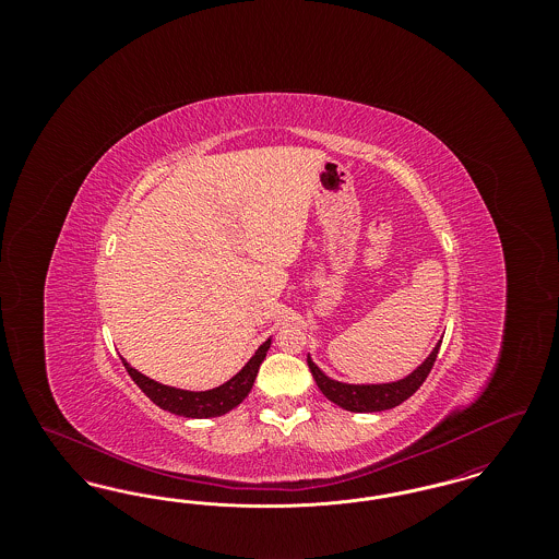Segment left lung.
Here are the masks:
<instances>
[{
  "instance_id": "left-lung-1",
  "label": "left lung",
  "mask_w": 559,
  "mask_h": 559,
  "mask_svg": "<svg viewBox=\"0 0 559 559\" xmlns=\"http://www.w3.org/2000/svg\"><path fill=\"white\" fill-rule=\"evenodd\" d=\"M440 344L433 347V352L427 356L426 362L421 367H417L408 377L394 381V383H379V385L342 383V381L329 379L312 362L310 356H308V367L312 371V377H314L320 392L331 402H335L337 406L352 411V413H379V411H388V408L399 406V404H402L406 399H411L421 388V383L426 381L427 374H429L433 362H436Z\"/></svg>"
}]
</instances>
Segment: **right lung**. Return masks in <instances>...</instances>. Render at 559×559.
I'll use <instances>...</instances> for the list:
<instances>
[{
	"mask_svg": "<svg viewBox=\"0 0 559 559\" xmlns=\"http://www.w3.org/2000/svg\"><path fill=\"white\" fill-rule=\"evenodd\" d=\"M267 347H270V340L266 344L258 347V352L251 356V360L230 381L222 383L219 388L207 390V392H188V390L163 385V383L148 379L146 374L135 371L123 358L121 360H123V367L130 372L133 383L163 411L182 415L188 419H210V417L226 415L228 411H233L235 406H239L242 400L247 399V394L253 388L258 371H260V365L266 358Z\"/></svg>",
	"mask_w": 559,
	"mask_h": 559,
	"instance_id": "obj_1",
	"label": "right lung"
}]
</instances>
